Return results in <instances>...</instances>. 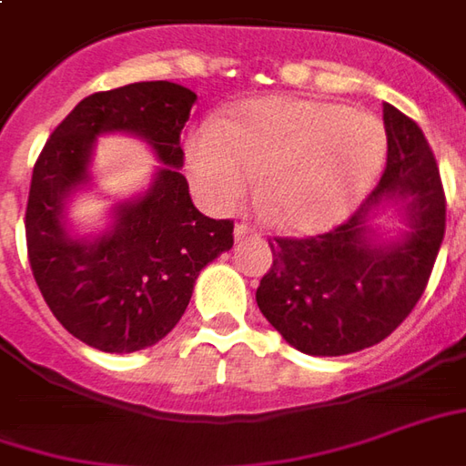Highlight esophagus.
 <instances>
[{
    "label": "esophagus",
    "mask_w": 466,
    "mask_h": 466,
    "mask_svg": "<svg viewBox=\"0 0 466 466\" xmlns=\"http://www.w3.org/2000/svg\"><path fill=\"white\" fill-rule=\"evenodd\" d=\"M247 237H252V227L249 224H234V242H242V239H247Z\"/></svg>",
    "instance_id": "esophagus-1"
}]
</instances>
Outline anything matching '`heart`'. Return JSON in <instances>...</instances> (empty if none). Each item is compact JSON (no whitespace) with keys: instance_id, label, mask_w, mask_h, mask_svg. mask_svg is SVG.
I'll return each mask as SVG.
<instances>
[{"instance_id":"1","label":"heart","mask_w":466,"mask_h":466,"mask_svg":"<svg viewBox=\"0 0 466 466\" xmlns=\"http://www.w3.org/2000/svg\"><path fill=\"white\" fill-rule=\"evenodd\" d=\"M386 161L379 120L340 103L262 97L187 141V174L199 199L234 209L257 177V204L282 229L325 232L356 209Z\"/></svg>"}]
</instances>
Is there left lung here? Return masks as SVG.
<instances>
[{"label":"left lung","mask_w":466,"mask_h":466,"mask_svg":"<svg viewBox=\"0 0 466 466\" xmlns=\"http://www.w3.org/2000/svg\"><path fill=\"white\" fill-rule=\"evenodd\" d=\"M389 158L379 187L333 232L275 239L257 305L289 346L308 356H348L380 343L421 298L444 239L447 201L424 133L383 106ZM393 206L407 229L383 240L370 224Z\"/></svg>","instance_id":"obj_1"}]
</instances>
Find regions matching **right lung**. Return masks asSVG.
Masks as SVG:
<instances>
[{
  "label": "right lung",
  "instance_id": "obj_1",
  "mask_svg": "<svg viewBox=\"0 0 466 466\" xmlns=\"http://www.w3.org/2000/svg\"><path fill=\"white\" fill-rule=\"evenodd\" d=\"M197 93L154 80L80 100L55 128L32 171L27 252L52 315L103 353H136L174 330L194 282L232 249L234 224L204 217L188 197L181 131ZM131 132L159 158L149 188L119 202L100 235L69 232L66 204L89 186L97 135Z\"/></svg>",
  "mask_w": 466,
  "mask_h": 466
}]
</instances>
